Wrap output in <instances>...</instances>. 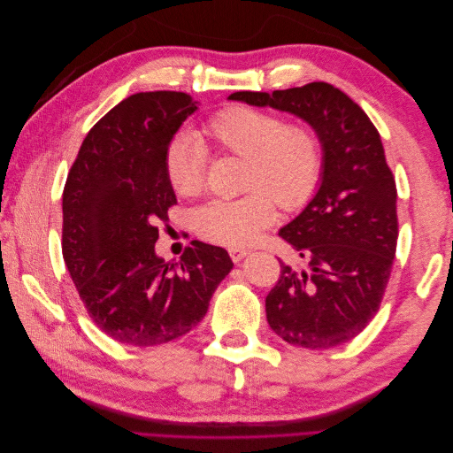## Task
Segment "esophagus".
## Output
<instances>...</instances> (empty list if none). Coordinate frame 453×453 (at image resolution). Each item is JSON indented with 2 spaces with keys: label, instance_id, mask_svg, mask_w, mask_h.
Returning <instances> with one entry per match:
<instances>
[{
  "label": "esophagus",
  "instance_id": "34e87169",
  "mask_svg": "<svg viewBox=\"0 0 453 453\" xmlns=\"http://www.w3.org/2000/svg\"><path fill=\"white\" fill-rule=\"evenodd\" d=\"M228 253H230V258L234 260V263H240L242 258H245L250 255V250H242V248H232V250H228Z\"/></svg>",
  "mask_w": 453,
  "mask_h": 453
}]
</instances>
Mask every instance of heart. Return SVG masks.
I'll return each mask as SVG.
<instances>
[{
	"mask_svg": "<svg viewBox=\"0 0 453 453\" xmlns=\"http://www.w3.org/2000/svg\"><path fill=\"white\" fill-rule=\"evenodd\" d=\"M203 138L221 153L243 158L242 188L234 200H211L196 211L200 234L219 245L243 248L276 221V199L283 210L304 205L319 185L323 149L306 122H283L265 109L232 105L203 127ZM208 150L195 134L170 142L164 172L175 195L198 196L205 185Z\"/></svg>",
	"mask_w": 453,
	"mask_h": 453,
	"instance_id": "heart-1",
	"label": "heart"
}]
</instances>
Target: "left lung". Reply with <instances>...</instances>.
Instances as JSON below:
<instances>
[{
  "instance_id": "obj_1",
  "label": "left lung",
  "mask_w": 453,
  "mask_h": 453,
  "mask_svg": "<svg viewBox=\"0 0 453 453\" xmlns=\"http://www.w3.org/2000/svg\"><path fill=\"white\" fill-rule=\"evenodd\" d=\"M228 100L296 115L319 135L318 193L280 230L308 268L281 263V276L266 296V319L287 344H346L380 308L399 236L395 177L380 134L348 94L321 81L272 94L234 92Z\"/></svg>"
}]
</instances>
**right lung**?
Here are the masks:
<instances>
[{"instance_id": "add662e5", "label": "right lung", "mask_w": 453, "mask_h": 453, "mask_svg": "<svg viewBox=\"0 0 453 453\" xmlns=\"http://www.w3.org/2000/svg\"><path fill=\"white\" fill-rule=\"evenodd\" d=\"M196 105L173 90L128 96L90 128L67 173L65 266L92 321L120 344L158 346L193 331L234 266L198 240L175 265L155 253L158 223L177 202L164 157Z\"/></svg>"}]
</instances>
